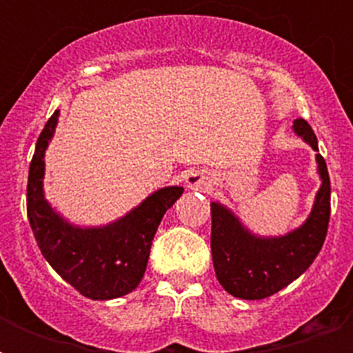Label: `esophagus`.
<instances>
[{"label": "esophagus", "instance_id": "esophagus-1", "mask_svg": "<svg viewBox=\"0 0 353 353\" xmlns=\"http://www.w3.org/2000/svg\"><path fill=\"white\" fill-rule=\"evenodd\" d=\"M185 183H187V187L188 188H196V190H203V188H209L210 181H209V177L205 176L203 172H199V170H194L190 172L187 176V179H185Z\"/></svg>", "mask_w": 353, "mask_h": 353}]
</instances>
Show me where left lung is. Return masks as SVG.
<instances>
[{
    "label": "left lung",
    "instance_id": "obj_1",
    "mask_svg": "<svg viewBox=\"0 0 353 353\" xmlns=\"http://www.w3.org/2000/svg\"><path fill=\"white\" fill-rule=\"evenodd\" d=\"M293 130L319 152L317 137L304 119H296ZM317 170L323 185L315 196L312 212L299 229L285 236H254L231 210L220 203H210L212 262L216 279L227 293L245 301H260L284 290L312 265L323 249L330 223L332 188L326 161L321 154H317Z\"/></svg>",
    "mask_w": 353,
    "mask_h": 353
}]
</instances>
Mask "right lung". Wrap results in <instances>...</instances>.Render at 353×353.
I'll return each instance as SVG.
<instances>
[{"instance_id":"1","label":"right lung","mask_w":353,"mask_h":353,"mask_svg":"<svg viewBox=\"0 0 353 353\" xmlns=\"http://www.w3.org/2000/svg\"><path fill=\"white\" fill-rule=\"evenodd\" d=\"M58 122V112L41 130L30 161L27 216L41 254L49 265L82 295L110 301L139 285L146 271L150 247L163 216L183 187H165L132 212L104 227H77L52 210L43 198V155Z\"/></svg>"}]
</instances>
